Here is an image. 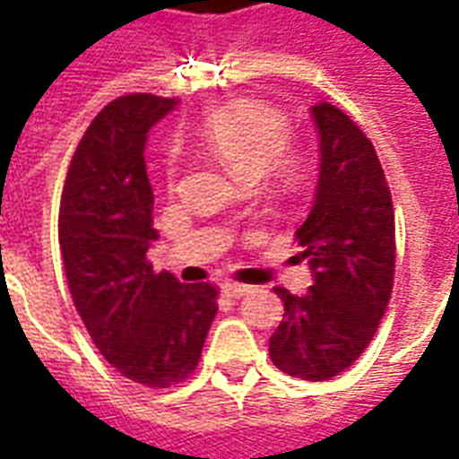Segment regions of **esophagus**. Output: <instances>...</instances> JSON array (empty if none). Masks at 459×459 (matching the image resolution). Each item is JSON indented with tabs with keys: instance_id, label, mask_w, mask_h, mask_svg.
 I'll return each instance as SVG.
<instances>
[{
	"instance_id": "obj_1",
	"label": "esophagus",
	"mask_w": 459,
	"mask_h": 459,
	"mask_svg": "<svg viewBox=\"0 0 459 459\" xmlns=\"http://www.w3.org/2000/svg\"><path fill=\"white\" fill-rule=\"evenodd\" d=\"M223 293L229 298H243V295L252 293V286H245V283H223Z\"/></svg>"
}]
</instances>
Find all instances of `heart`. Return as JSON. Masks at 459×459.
<instances>
[{
  "label": "heart",
  "instance_id": "1",
  "mask_svg": "<svg viewBox=\"0 0 459 459\" xmlns=\"http://www.w3.org/2000/svg\"><path fill=\"white\" fill-rule=\"evenodd\" d=\"M200 138L212 154L221 159L238 178L257 180L269 169L279 176H293L298 159L290 152V124L273 107L259 102H230L212 111L200 126ZM178 164H169V178H176Z\"/></svg>",
  "mask_w": 459,
  "mask_h": 459
}]
</instances>
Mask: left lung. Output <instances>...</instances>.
<instances>
[{"mask_svg": "<svg viewBox=\"0 0 459 459\" xmlns=\"http://www.w3.org/2000/svg\"><path fill=\"white\" fill-rule=\"evenodd\" d=\"M319 133V183L312 212L295 230L314 286L273 288L283 321L269 338L272 362L288 377L328 381L362 355L393 293L395 219L371 140L338 107H312Z\"/></svg>", "mask_w": 459, "mask_h": 459, "instance_id": "1", "label": "left lung"}]
</instances>
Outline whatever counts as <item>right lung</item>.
<instances>
[{
  "label": "right lung",
  "mask_w": 459,
  "mask_h": 459,
  "mask_svg": "<svg viewBox=\"0 0 459 459\" xmlns=\"http://www.w3.org/2000/svg\"><path fill=\"white\" fill-rule=\"evenodd\" d=\"M176 107L171 97L109 102L78 143L59 204V247L68 290L104 359L135 384L169 388L195 371L216 316L209 283L154 273V195L147 133Z\"/></svg>",
  "instance_id": "1"
}]
</instances>
